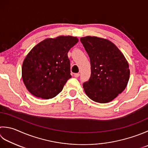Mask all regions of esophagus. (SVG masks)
<instances>
[{
    "label": "esophagus",
    "instance_id": "34e87169",
    "mask_svg": "<svg viewBox=\"0 0 148 148\" xmlns=\"http://www.w3.org/2000/svg\"><path fill=\"white\" fill-rule=\"evenodd\" d=\"M74 76L75 77H78L79 76V73H76V74H74Z\"/></svg>",
    "mask_w": 148,
    "mask_h": 148
}]
</instances>
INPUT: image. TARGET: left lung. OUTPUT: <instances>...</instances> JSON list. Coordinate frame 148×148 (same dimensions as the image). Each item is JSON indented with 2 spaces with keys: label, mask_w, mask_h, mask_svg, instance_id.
<instances>
[{
  "label": "left lung",
  "mask_w": 148,
  "mask_h": 148,
  "mask_svg": "<svg viewBox=\"0 0 148 148\" xmlns=\"http://www.w3.org/2000/svg\"><path fill=\"white\" fill-rule=\"evenodd\" d=\"M80 40L90 57L91 65L90 77L83 85L85 94L95 102H110L128 85V63L117 46L108 40L87 36Z\"/></svg>",
  "instance_id": "obj_1"
}]
</instances>
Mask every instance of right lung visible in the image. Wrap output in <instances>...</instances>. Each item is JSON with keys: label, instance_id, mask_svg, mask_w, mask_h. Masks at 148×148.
Listing matches in <instances>:
<instances>
[{"label": "right lung", "instance_id": "obj_1", "mask_svg": "<svg viewBox=\"0 0 148 148\" xmlns=\"http://www.w3.org/2000/svg\"><path fill=\"white\" fill-rule=\"evenodd\" d=\"M77 37L47 38L31 49L22 63V77L34 96L51 99L62 90L71 77L68 52L78 42Z\"/></svg>", "mask_w": 148, "mask_h": 148}]
</instances>
